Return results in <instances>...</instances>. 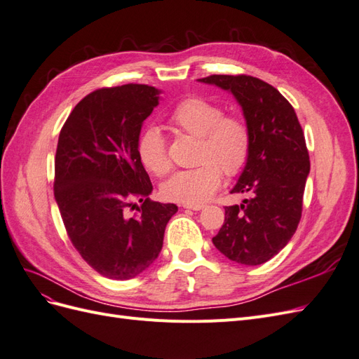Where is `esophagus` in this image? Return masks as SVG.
<instances>
[{
    "mask_svg": "<svg viewBox=\"0 0 359 359\" xmlns=\"http://www.w3.org/2000/svg\"><path fill=\"white\" fill-rule=\"evenodd\" d=\"M205 205H202V203H184L182 205V208H186V210H193V211H199V210H202Z\"/></svg>",
    "mask_w": 359,
    "mask_h": 359,
    "instance_id": "1",
    "label": "esophagus"
}]
</instances>
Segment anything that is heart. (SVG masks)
Segmentation results:
<instances>
[{
	"mask_svg": "<svg viewBox=\"0 0 359 359\" xmlns=\"http://www.w3.org/2000/svg\"><path fill=\"white\" fill-rule=\"evenodd\" d=\"M169 126L177 132L198 137L191 169L180 170L161 187L168 201L201 203L208 201L226 177L244 170L253 147L252 128L243 116L224 115V109L203 97H187L169 115ZM137 156L144 168L163 177L170 170L165 137L157 127H148L137 139Z\"/></svg>",
	"mask_w": 359,
	"mask_h": 359,
	"instance_id": "1",
	"label": "heart"
}]
</instances>
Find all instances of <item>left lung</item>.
<instances>
[{"label":"left lung","mask_w":359,"mask_h":359,"mask_svg":"<svg viewBox=\"0 0 359 359\" xmlns=\"http://www.w3.org/2000/svg\"><path fill=\"white\" fill-rule=\"evenodd\" d=\"M231 91L252 128L247 166L231 193H248L241 205L224 206L214 245L233 262L260 265L295 233L310 172L309 149L292 104L273 85L248 74H211L199 79Z\"/></svg>","instance_id":"obj_1"}]
</instances>
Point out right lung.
Wrapping results in <instances>:
<instances>
[{
	"instance_id": "right-lung-1",
	"label": "right lung",
	"mask_w": 359,
	"mask_h": 359,
	"mask_svg": "<svg viewBox=\"0 0 359 359\" xmlns=\"http://www.w3.org/2000/svg\"><path fill=\"white\" fill-rule=\"evenodd\" d=\"M158 93L142 83L95 90L58 137L53 194L64 227L85 262L112 280L133 278L154 262L178 211L149 201L153 184L136 148Z\"/></svg>"
}]
</instances>
